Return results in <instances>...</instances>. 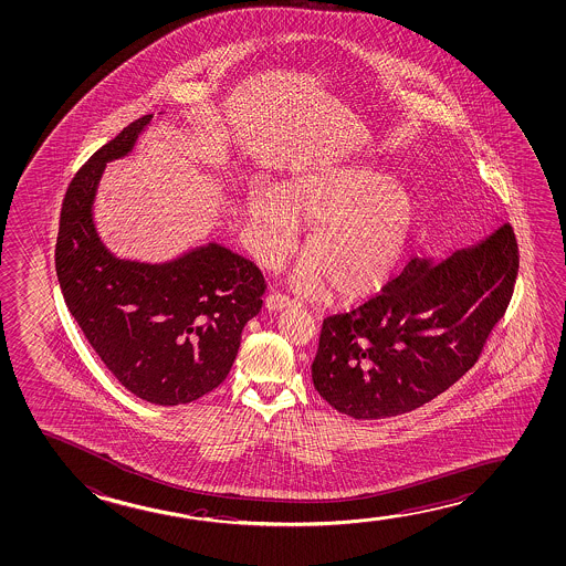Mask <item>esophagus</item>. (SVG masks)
Here are the masks:
<instances>
[{"instance_id":"1","label":"esophagus","mask_w":566,"mask_h":566,"mask_svg":"<svg viewBox=\"0 0 566 566\" xmlns=\"http://www.w3.org/2000/svg\"><path fill=\"white\" fill-rule=\"evenodd\" d=\"M296 301L293 298H289L287 295H281V293H271L265 298V306H268V311H283V308H289V306H295Z\"/></svg>"}]
</instances>
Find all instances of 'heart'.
<instances>
[{
  "instance_id": "heart-1",
  "label": "heart",
  "mask_w": 566,
  "mask_h": 566,
  "mask_svg": "<svg viewBox=\"0 0 566 566\" xmlns=\"http://www.w3.org/2000/svg\"><path fill=\"white\" fill-rule=\"evenodd\" d=\"M258 260L275 268L295 250L298 227L306 260L293 275L303 293L326 285L342 296L369 295L405 255L418 222L408 187L385 169L346 164L308 169L281 189L255 187L245 201Z\"/></svg>"
}]
</instances>
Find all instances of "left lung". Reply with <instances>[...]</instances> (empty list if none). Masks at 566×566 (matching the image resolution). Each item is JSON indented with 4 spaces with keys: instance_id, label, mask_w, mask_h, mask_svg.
<instances>
[{
    "instance_id": "1",
    "label": "left lung",
    "mask_w": 566,
    "mask_h": 566,
    "mask_svg": "<svg viewBox=\"0 0 566 566\" xmlns=\"http://www.w3.org/2000/svg\"><path fill=\"white\" fill-rule=\"evenodd\" d=\"M517 268L510 224L448 258H412L382 293L324 321L314 388L355 420L430 402L479 359L506 313Z\"/></svg>"
}]
</instances>
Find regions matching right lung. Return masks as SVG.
Here are the masks:
<instances>
[{"instance_id": "obj_1", "label": "right lung", "mask_w": 566, "mask_h": 566, "mask_svg": "<svg viewBox=\"0 0 566 566\" xmlns=\"http://www.w3.org/2000/svg\"><path fill=\"white\" fill-rule=\"evenodd\" d=\"M153 115L136 118L72 179L56 240V275L70 314L123 387L150 405L193 402L227 379L245 322L262 311V271L217 242L169 262L118 258L93 203L105 166L133 153Z\"/></svg>"}]
</instances>
